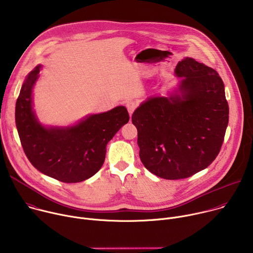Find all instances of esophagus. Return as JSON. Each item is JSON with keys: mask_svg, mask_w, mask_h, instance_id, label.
<instances>
[{"mask_svg": "<svg viewBox=\"0 0 253 253\" xmlns=\"http://www.w3.org/2000/svg\"><path fill=\"white\" fill-rule=\"evenodd\" d=\"M126 108H127L129 114L132 115V113L135 111V109L137 108V103L135 101H128V102H126Z\"/></svg>", "mask_w": 253, "mask_h": 253, "instance_id": "34e87169", "label": "esophagus"}]
</instances>
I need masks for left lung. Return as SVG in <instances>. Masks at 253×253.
I'll return each mask as SVG.
<instances>
[{
  "instance_id": "8db88e82",
  "label": "left lung",
  "mask_w": 253,
  "mask_h": 253,
  "mask_svg": "<svg viewBox=\"0 0 253 253\" xmlns=\"http://www.w3.org/2000/svg\"><path fill=\"white\" fill-rule=\"evenodd\" d=\"M175 74L183 77L181 96L149 98L132 114L143 165L168 180L188 178L215 160L229 118L217 72L187 57Z\"/></svg>"
}]
</instances>
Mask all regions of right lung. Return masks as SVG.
<instances>
[{"mask_svg": "<svg viewBox=\"0 0 253 253\" xmlns=\"http://www.w3.org/2000/svg\"><path fill=\"white\" fill-rule=\"evenodd\" d=\"M40 73L36 67L24 82L16 103V126L24 152L40 172L64 183H77L102 167L106 146L128 123L124 106L91 115L68 128H45L32 110V89Z\"/></svg>", "mask_w": 253, "mask_h": 253, "instance_id": "add662e5", "label": "right lung"}]
</instances>
